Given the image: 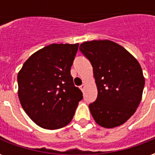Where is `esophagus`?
I'll return each instance as SVG.
<instances>
[{
    "instance_id": "1",
    "label": "esophagus",
    "mask_w": 155,
    "mask_h": 155,
    "mask_svg": "<svg viewBox=\"0 0 155 155\" xmlns=\"http://www.w3.org/2000/svg\"><path fill=\"white\" fill-rule=\"evenodd\" d=\"M80 89H81V91H84V84H81V86H80Z\"/></svg>"
}]
</instances>
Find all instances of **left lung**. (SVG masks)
<instances>
[{
  "instance_id": "1",
  "label": "left lung",
  "mask_w": 155,
  "mask_h": 155,
  "mask_svg": "<svg viewBox=\"0 0 155 155\" xmlns=\"http://www.w3.org/2000/svg\"><path fill=\"white\" fill-rule=\"evenodd\" d=\"M80 51L91 62L97 86L96 101L89 104L95 122L104 128L120 126L139 106L144 87L140 63L114 41H85Z\"/></svg>"
}]
</instances>
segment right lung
Here are the masks:
<instances>
[{"mask_svg": "<svg viewBox=\"0 0 155 155\" xmlns=\"http://www.w3.org/2000/svg\"><path fill=\"white\" fill-rule=\"evenodd\" d=\"M79 44H51L31 54L17 75L23 110L43 129L58 130L71 122L82 92L75 87L71 65Z\"/></svg>", "mask_w": 155, "mask_h": 155, "instance_id": "obj_1", "label": "right lung"}]
</instances>
